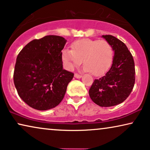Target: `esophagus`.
Listing matches in <instances>:
<instances>
[{"label":"esophagus","mask_w":150,"mask_h":150,"mask_svg":"<svg viewBox=\"0 0 150 150\" xmlns=\"http://www.w3.org/2000/svg\"><path fill=\"white\" fill-rule=\"evenodd\" d=\"M74 77H75V78H76V79H81V78L82 77V75H81V74H79L76 73L75 74H74Z\"/></svg>","instance_id":"1"}]
</instances>
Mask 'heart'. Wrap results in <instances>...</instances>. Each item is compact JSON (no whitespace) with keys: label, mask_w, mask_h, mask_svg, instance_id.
<instances>
[{"label":"heart","mask_w":150,"mask_h":150,"mask_svg":"<svg viewBox=\"0 0 150 150\" xmlns=\"http://www.w3.org/2000/svg\"><path fill=\"white\" fill-rule=\"evenodd\" d=\"M113 57V48L106 40L81 39L73 42L71 50L62 51V59L69 68L79 66L83 61L85 70L95 76L104 74L110 68Z\"/></svg>","instance_id":"obj_1"}]
</instances>
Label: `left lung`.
Wrapping results in <instances>:
<instances>
[{
  "label": "left lung",
  "instance_id": "left-lung-1",
  "mask_svg": "<svg viewBox=\"0 0 150 150\" xmlns=\"http://www.w3.org/2000/svg\"><path fill=\"white\" fill-rule=\"evenodd\" d=\"M102 37L113 48V61L104 76L94 80L89 93L94 103L108 107L122 103L130 95L134 85L135 67L132 55L124 42L110 35Z\"/></svg>",
  "mask_w": 150,
  "mask_h": 150
}]
</instances>
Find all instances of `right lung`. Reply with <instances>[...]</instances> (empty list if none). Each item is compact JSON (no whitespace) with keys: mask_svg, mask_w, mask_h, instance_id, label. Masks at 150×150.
<instances>
[{"mask_svg":"<svg viewBox=\"0 0 150 150\" xmlns=\"http://www.w3.org/2000/svg\"><path fill=\"white\" fill-rule=\"evenodd\" d=\"M67 40L57 35L33 40L18 54L14 85L21 99L40 110L54 108L62 101L74 73L63 69L62 52Z\"/></svg>","mask_w":150,"mask_h":150,"instance_id":"obj_1","label":"right lung"}]
</instances>
